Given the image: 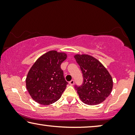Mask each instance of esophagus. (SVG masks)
I'll use <instances>...</instances> for the list:
<instances>
[{"label": "esophagus", "instance_id": "esophagus-1", "mask_svg": "<svg viewBox=\"0 0 135 135\" xmlns=\"http://www.w3.org/2000/svg\"><path fill=\"white\" fill-rule=\"evenodd\" d=\"M69 84L71 85H73L74 84V80H71L69 82Z\"/></svg>", "mask_w": 135, "mask_h": 135}]
</instances>
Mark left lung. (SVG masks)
I'll use <instances>...</instances> for the list:
<instances>
[{"mask_svg":"<svg viewBox=\"0 0 135 135\" xmlns=\"http://www.w3.org/2000/svg\"><path fill=\"white\" fill-rule=\"evenodd\" d=\"M83 75L80 86L75 85L83 103L97 105L102 103L111 93L113 82L104 66L93 56L88 55L74 56Z\"/></svg>","mask_w":135,"mask_h":135,"instance_id":"left-lung-1","label":"left lung"}]
</instances>
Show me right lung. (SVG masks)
<instances>
[{
	"label": "right lung",
	"mask_w": 135,
	"mask_h": 135,
	"mask_svg": "<svg viewBox=\"0 0 135 135\" xmlns=\"http://www.w3.org/2000/svg\"><path fill=\"white\" fill-rule=\"evenodd\" d=\"M67 55L52 50L37 59L27 74L26 83L29 95L36 102L49 105L61 97L68 83L61 64Z\"/></svg>",
	"instance_id": "1"
}]
</instances>
